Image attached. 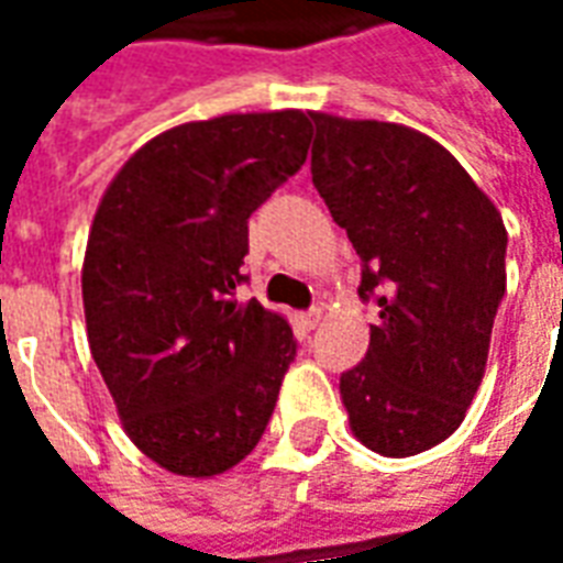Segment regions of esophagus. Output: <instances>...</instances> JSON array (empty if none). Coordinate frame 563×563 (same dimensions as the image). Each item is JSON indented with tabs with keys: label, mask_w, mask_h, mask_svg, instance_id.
I'll use <instances>...</instances> for the list:
<instances>
[{
	"label": "esophagus",
	"mask_w": 563,
	"mask_h": 563,
	"mask_svg": "<svg viewBox=\"0 0 563 563\" xmlns=\"http://www.w3.org/2000/svg\"><path fill=\"white\" fill-rule=\"evenodd\" d=\"M322 317H325V310H322V307H313V310H307L305 313V325L307 329H317L319 322H322Z\"/></svg>",
	"instance_id": "obj_1"
}]
</instances>
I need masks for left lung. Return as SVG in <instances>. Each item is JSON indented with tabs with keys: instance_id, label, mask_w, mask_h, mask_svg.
<instances>
[{
	"instance_id": "obj_1",
	"label": "left lung",
	"mask_w": 563,
	"mask_h": 563,
	"mask_svg": "<svg viewBox=\"0 0 563 563\" xmlns=\"http://www.w3.org/2000/svg\"><path fill=\"white\" fill-rule=\"evenodd\" d=\"M310 120L313 186L365 265L358 295L379 307L341 401L371 452L407 459L443 443L483 383L507 289V229L424 132L322 111Z\"/></svg>"
}]
</instances>
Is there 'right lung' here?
<instances>
[{"instance_id": "obj_1", "label": "right lung", "mask_w": 563, "mask_h": 563, "mask_svg": "<svg viewBox=\"0 0 563 563\" xmlns=\"http://www.w3.org/2000/svg\"><path fill=\"white\" fill-rule=\"evenodd\" d=\"M305 111L165 129L92 217L80 289L96 365L129 440L189 479L256 449L295 355L283 313L238 301L246 220L307 159Z\"/></svg>"}]
</instances>
